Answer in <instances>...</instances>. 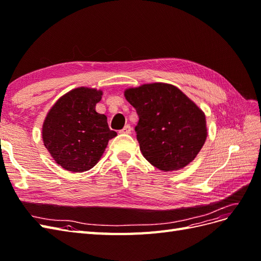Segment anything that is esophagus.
I'll return each mask as SVG.
<instances>
[{
  "label": "esophagus",
  "mask_w": 261,
  "mask_h": 261,
  "mask_svg": "<svg viewBox=\"0 0 261 261\" xmlns=\"http://www.w3.org/2000/svg\"><path fill=\"white\" fill-rule=\"evenodd\" d=\"M122 134H130L132 133V127L130 125H125L124 128L121 130Z\"/></svg>",
  "instance_id": "obj_1"
}]
</instances>
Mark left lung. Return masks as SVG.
Listing matches in <instances>:
<instances>
[{
  "label": "left lung",
  "instance_id": "1",
  "mask_svg": "<svg viewBox=\"0 0 261 261\" xmlns=\"http://www.w3.org/2000/svg\"><path fill=\"white\" fill-rule=\"evenodd\" d=\"M124 96L136 109L140 151L164 172L191 163L207 138L206 116L177 87L153 83L128 88Z\"/></svg>",
  "mask_w": 261,
  "mask_h": 261
}]
</instances>
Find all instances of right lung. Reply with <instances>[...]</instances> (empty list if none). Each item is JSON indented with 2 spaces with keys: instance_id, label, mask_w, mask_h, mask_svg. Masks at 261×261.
Listing matches in <instances>:
<instances>
[{
  "instance_id": "1",
  "label": "right lung",
  "mask_w": 261,
  "mask_h": 261,
  "mask_svg": "<svg viewBox=\"0 0 261 261\" xmlns=\"http://www.w3.org/2000/svg\"><path fill=\"white\" fill-rule=\"evenodd\" d=\"M102 91L80 87L62 96L46 114L42 139L46 150L63 169L88 171L98 163L110 139L107 116L96 111Z\"/></svg>"
}]
</instances>
